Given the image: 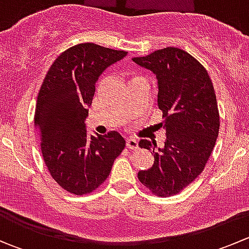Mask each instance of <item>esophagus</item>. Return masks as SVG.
<instances>
[{
    "label": "esophagus",
    "instance_id": "esophagus-1",
    "mask_svg": "<svg viewBox=\"0 0 249 249\" xmlns=\"http://www.w3.org/2000/svg\"><path fill=\"white\" fill-rule=\"evenodd\" d=\"M126 147L129 149H137L139 148V141L135 139H126Z\"/></svg>",
    "mask_w": 249,
    "mask_h": 249
}]
</instances>
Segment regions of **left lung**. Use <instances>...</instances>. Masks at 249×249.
Returning <instances> with one entry per match:
<instances>
[{
	"label": "left lung",
	"mask_w": 249,
	"mask_h": 249,
	"mask_svg": "<svg viewBox=\"0 0 249 249\" xmlns=\"http://www.w3.org/2000/svg\"><path fill=\"white\" fill-rule=\"evenodd\" d=\"M132 61L149 70L158 80V106L162 110L165 144L141 140L152 150L154 164L139 172L153 194L172 196L205 169L219 132V112L212 80L205 67L182 49L167 47Z\"/></svg>",
	"instance_id": "8db88e82"
}]
</instances>
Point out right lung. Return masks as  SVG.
<instances>
[{
  "label": "right lung",
  "mask_w": 249,
  "mask_h": 249,
  "mask_svg": "<svg viewBox=\"0 0 249 249\" xmlns=\"http://www.w3.org/2000/svg\"><path fill=\"white\" fill-rule=\"evenodd\" d=\"M126 55L94 43L78 44L56 57L39 89L35 127L44 162L55 182L72 194L101 185L125 147L117 131L88 134L85 119L102 72Z\"/></svg>",
  "instance_id": "1"
}]
</instances>
